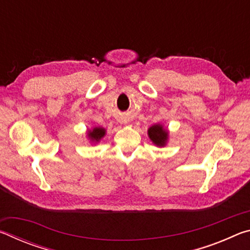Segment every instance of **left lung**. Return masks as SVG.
<instances>
[{"instance_id":"1","label":"left lung","mask_w":250,"mask_h":250,"mask_svg":"<svg viewBox=\"0 0 250 250\" xmlns=\"http://www.w3.org/2000/svg\"><path fill=\"white\" fill-rule=\"evenodd\" d=\"M147 135H149L151 141L153 142L155 146H164L167 145L168 132L167 129L163 128L162 125L158 124L150 126L149 130H147Z\"/></svg>"}]
</instances>
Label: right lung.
Instances as JSON below:
<instances>
[{
	"mask_svg": "<svg viewBox=\"0 0 250 250\" xmlns=\"http://www.w3.org/2000/svg\"><path fill=\"white\" fill-rule=\"evenodd\" d=\"M88 138L90 139V141L92 142H99L101 139L104 137L105 134V129L101 128V126H95L94 129L88 130Z\"/></svg>",
	"mask_w": 250,
	"mask_h": 250,
	"instance_id": "right-lung-1",
	"label": "right lung"
}]
</instances>
